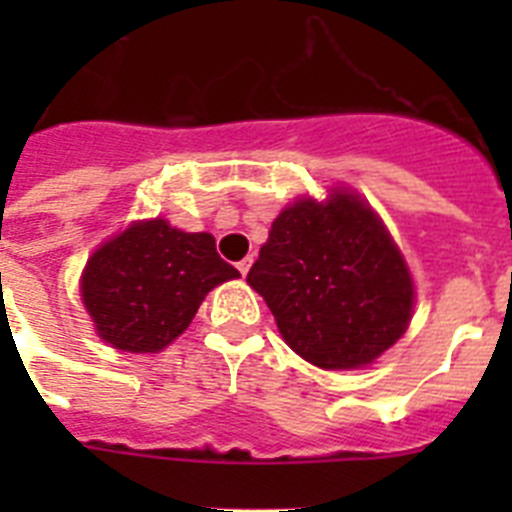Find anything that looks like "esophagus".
Listing matches in <instances>:
<instances>
[{"mask_svg":"<svg viewBox=\"0 0 512 512\" xmlns=\"http://www.w3.org/2000/svg\"><path fill=\"white\" fill-rule=\"evenodd\" d=\"M251 264H253L251 256H246V259H243V261H238V271H241L243 277H246V274H248V269H251Z\"/></svg>","mask_w":512,"mask_h":512,"instance_id":"34e87169","label":"esophagus"}]
</instances>
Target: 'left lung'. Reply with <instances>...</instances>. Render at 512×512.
I'll use <instances>...</instances> for the list:
<instances>
[{
    "label": "left lung",
    "instance_id": "8db88e82",
    "mask_svg": "<svg viewBox=\"0 0 512 512\" xmlns=\"http://www.w3.org/2000/svg\"><path fill=\"white\" fill-rule=\"evenodd\" d=\"M246 282L287 346L320 369L372 364L408 330L415 287L400 248L356 192L279 212Z\"/></svg>",
    "mask_w": 512,
    "mask_h": 512
}]
</instances>
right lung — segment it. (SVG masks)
<instances>
[{
  "label": "right lung",
  "instance_id": "add662e5",
  "mask_svg": "<svg viewBox=\"0 0 512 512\" xmlns=\"http://www.w3.org/2000/svg\"><path fill=\"white\" fill-rule=\"evenodd\" d=\"M241 277L215 251L210 233H184L166 220H138L89 256L81 300L104 343L156 354L182 336L210 289Z\"/></svg>",
  "mask_w": 512,
  "mask_h": 512
}]
</instances>
